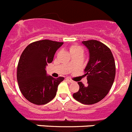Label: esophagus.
Masks as SVG:
<instances>
[{"mask_svg": "<svg viewBox=\"0 0 132 132\" xmlns=\"http://www.w3.org/2000/svg\"><path fill=\"white\" fill-rule=\"evenodd\" d=\"M65 80H67V81H68V82H73V80H71V79H70L69 78H66V79H65Z\"/></svg>", "mask_w": 132, "mask_h": 132, "instance_id": "34e87169", "label": "esophagus"}]
</instances>
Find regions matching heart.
I'll list each match as a JSON object with an SVG mask.
<instances>
[{
	"label": "heart",
	"mask_w": 132,
	"mask_h": 132,
	"mask_svg": "<svg viewBox=\"0 0 132 132\" xmlns=\"http://www.w3.org/2000/svg\"><path fill=\"white\" fill-rule=\"evenodd\" d=\"M79 51H82V50L81 47L78 46V45H72L71 47H70V52H71V53L79 52ZM69 65H71V63H69Z\"/></svg>",
	"instance_id": "1"
}]
</instances>
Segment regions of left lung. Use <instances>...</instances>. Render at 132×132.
Instances as JSON below:
<instances>
[{"instance_id":"obj_1","label":"left lung","mask_w":132,"mask_h":132,"mask_svg":"<svg viewBox=\"0 0 132 132\" xmlns=\"http://www.w3.org/2000/svg\"><path fill=\"white\" fill-rule=\"evenodd\" d=\"M89 52V61L85 69L87 86L79 82V91L73 95L76 101L84 104L97 103L107 95L114 82L116 65L111 50L97 40L82 42Z\"/></svg>"}]
</instances>
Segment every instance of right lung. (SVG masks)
Returning a JSON list of instances; mask_svg holds the SVG:
<instances>
[{
  "instance_id": "1",
  "label": "right lung",
  "mask_w": 132,
  "mask_h": 132,
  "mask_svg": "<svg viewBox=\"0 0 132 132\" xmlns=\"http://www.w3.org/2000/svg\"><path fill=\"white\" fill-rule=\"evenodd\" d=\"M63 44L44 39L29 44L23 51L17 67V80L21 93L29 102L42 105L55 96L64 77L48 76L45 67L53 61L56 51Z\"/></svg>"
}]
</instances>
